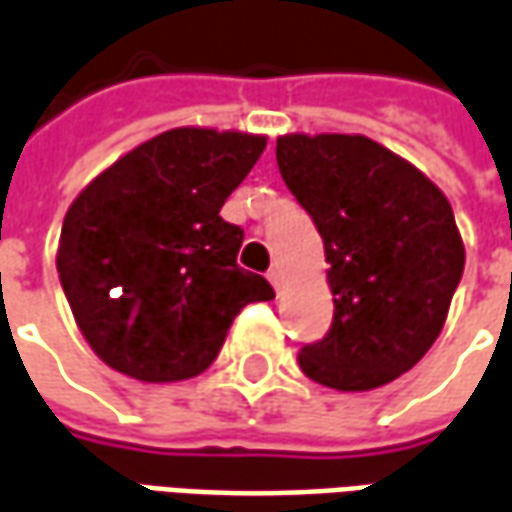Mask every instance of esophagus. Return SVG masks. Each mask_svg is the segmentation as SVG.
<instances>
[{"label":"esophagus","mask_w":512,"mask_h":512,"mask_svg":"<svg viewBox=\"0 0 512 512\" xmlns=\"http://www.w3.org/2000/svg\"><path fill=\"white\" fill-rule=\"evenodd\" d=\"M269 283L274 285L277 291H280V285H283V274H280V271H277V269H271L269 271Z\"/></svg>","instance_id":"obj_1"}]
</instances>
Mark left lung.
Here are the masks:
<instances>
[{
  "label": "left lung",
  "mask_w": 512,
  "mask_h": 512,
  "mask_svg": "<svg viewBox=\"0 0 512 512\" xmlns=\"http://www.w3.org/2000/svg\"><path fill=\"white\" fill-rule=\"evenodd\" d=\"M277 165L325 243L333 325L300 370L339 392L395 381L446 325L465 243L443 190L364 134H283Z\"/></svg>",
  "instance_id": "obj_1"
}]
</instances>
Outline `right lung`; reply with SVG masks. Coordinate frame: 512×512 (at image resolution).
<instances>
[{"mask_svg": "<svg viewBox=\"0 0 512 512\" xmlns=\"http://www.w3.org/2000/svg\"><path fill=\"white\" fill-rule=\"evenodd\" d=\"M266 134L170 128L111 162L69 204L55 266L95 356L145 384L204 373L249 302L274 300L238 266L224 201Z\"/></svg>", "mask_w": 512, "mask_h": 512, "instance_id": "right-lung-1", "label": "right lung"}]
</instances>
